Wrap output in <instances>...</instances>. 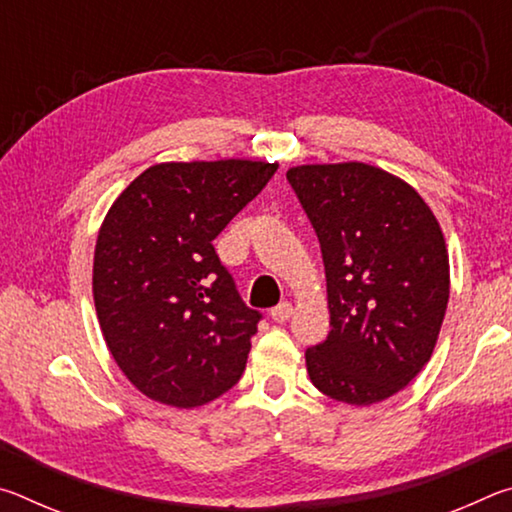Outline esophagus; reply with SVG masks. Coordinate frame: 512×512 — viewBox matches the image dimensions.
<instances>
[{"mask_svg": "<svg viewBox=\"0 0 512 512\" xmlns=\"http://www.w3.org/2000/svg\"><path fill=\"white\" fill-rule=\"evenodd\" d=\"M293 314V307L291 302H280V305L271 309V318L275 320V323H284V320H289Z\"/></svg>", "mask_w": 512, "mask_h": 512, "instance_id": "obj_1", "label": "esophagus"}]
</instances>
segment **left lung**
Masks as SVG:
<instances>
[{
  "label": "left lung",
  "mask_w": 512,
  "mask_h": 512,
  "mask_svg": "<svg viewBox=\"0 0 512 512\" xmlns=\"http://www.w3.org/2000/svg\"><path fill=\"white\" fill-rule=\"evenodd\" d=\"M287 180L327 277L332 329L305 352L311 384L354 406L386 400L436 348L449 300L443 230L411 185L370 164H302Z\"/></svg>",
  "instance_id": "1"
}]
</instances>
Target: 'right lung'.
Segmentation results:
<instances>
[{
  "mask_svg": "<svg viewBox=\"0 0 512 512\" xmlns=\"http://www.w3.org/2000/svg\"><path fill=\"white\" fill-rule=\"evenodd\" d=\"M275 171L253 160L153 164L103 219L94 307L119 370L151 400L194 409L244 375L262 314L212 241Z\"/></svg>",
  "mask_w": 512,
  "mask_h": 512,
  "instance_id": "obj_1",
  "label": "right lung"
}]
</instances>
